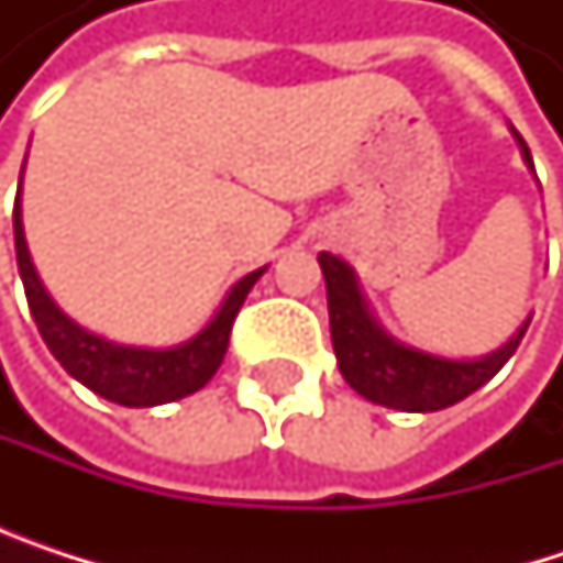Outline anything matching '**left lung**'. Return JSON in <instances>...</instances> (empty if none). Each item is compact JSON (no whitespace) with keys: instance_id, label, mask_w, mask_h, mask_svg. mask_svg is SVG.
Wrapping results in <instances>:
<instances>
[{"instance_id":"left-lung-1","label":"left lung","mask_w":563,"mask_h":563,"mask_svg":"<svg viewBox=\"0 0 563 563\" xmlns=\"http://www.w3.org/2000/svg\"><path fill=\"white\" fill-rule=\"evenodd\" d=\"M515 133V130H511ZM521 146V159L528 169H534L531 153L525 140L515 133ZM319 267L325 277V296H329V329H332V349L339 358L342 378L372 404L407 410V413H430L443 410L473 391H479L508 358L515 355L531 316L515 329L506 345H499L489 355L479 358H443L423 349H413L375 319L368 309V299L358 286L355 271L335 257L319 254Z\"/></svg>"}]
</instances>
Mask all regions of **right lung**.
Instances as JSON below:
<instances>
[{"mask_svg":"<svg viewBox=\"0 0 563 563\" xmlns=\"http://www.w3.org/2000/svg\"><path fill=\"white\" fill-rule=\"evenodd\" d=\"M12 224H15L19 277L25 283L29 309H32V319H35L45 345L52 349V355L70 378H77L84 388H90L113 404H123V407H156V404H169V400L188 397L198 388H205L224 362L234 316L241 312L251 286L267 271V267L251 271L247 277L234 283L228 289L224 302L218 306V312L211 316V322L201 332H195L191 339L169 345V349L120 345V342H110V339L93 335L84 325H77L70 316L60 312L52 292L45 289V283L32 264L29 244H25L22 178H19V198H15Z\"/></svg>","mask_w":563,"mask_h":563,"instance_id":"right-lung-1","label":"right lung"}]
</instances>
